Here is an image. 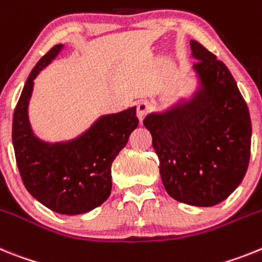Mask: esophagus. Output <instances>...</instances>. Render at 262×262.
Returning a JSON list of instances; mask_svg holds the SVG:
<instances>
[{
  "mask_svg": "<svg viewBox=\"0 0 262 262\" xmlns=\"http://www.w3.org/2000/svg\"><path fill=\"white\" fill-rule=\"evenodd\" d=\"M150 111V105L147 101H140V103L137 104V117L140 118V121H142L145 117H146V115L149 113Z\"/></svg>",
  "mask_w": 262,
  "mask_h": 262,
  "instance_id": "obj_1",
  "label": "esophagus"
}]
</instances>
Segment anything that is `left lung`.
I'll return each instance as SVG.
<instances>
[{"label":"left lung","mask_w":262,"mask_h":262,"mask_svg":"<svg viewBox=\"0 0 262 262\" xmlns=\"http://www.w3.org/2000/svg\"><path fill=\"white\" fill-rule=\"evenodd\" d=\"M200 88L188 103L144 120L167 194L182 203L211 207L236 190L251 158L249 109L227 66L191 40Z\"/></svg>","instance_id":"8db88e82"}]
</instances>
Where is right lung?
I'll use <instances>...</instances> for the list:
<instances>
[{
	"label": "right lung",
	"instance_id": "obj_1",
	"mask_svg": "<svg viewBox=\"0 0 262 262\" xmlns=\"http://www.w3.org/2000/svg\"><path fill=\"white\" fill-rule=\"evenodd\" d=\"M62 45L52 47L27 77L13 116L15 161L26 190L50 210L77 215L103 204L111 195V166L137 128L136 108L103 116L79 138L50 145L34 136L27 105L34 79L58 55Z\"/></svg>",
	"mask_w": 262,
	"mask_h": 262
}]
</instances>
